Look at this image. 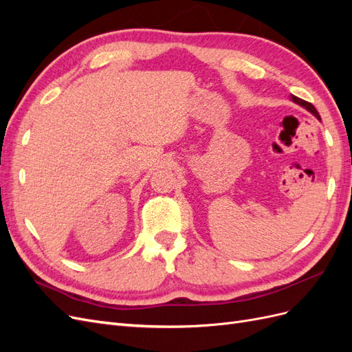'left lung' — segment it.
<instances>
[{
	"mask_svg": "<svg viewBox=\"0 0 352 352\" xmlns=\"http://www.w3.org/2000/svg\"><path fill=\"white\" fill-rule=\"evenodd\" d=\"M291 97H292V101H294V102H296V104H300V105H301V107L307 109V110H308V111H310L311 114H314V116L317 117V119H320V114H318V113H317L316 107H314V105H313L311 102H308V101H304V100H301V98H298V97H295V95H291Z\"/></svg>",
	"mask_w": 352,
	"mask_h": 352,
	"instance_id": "8db88e82",
	"label": "left lung"
}]
</instances>
